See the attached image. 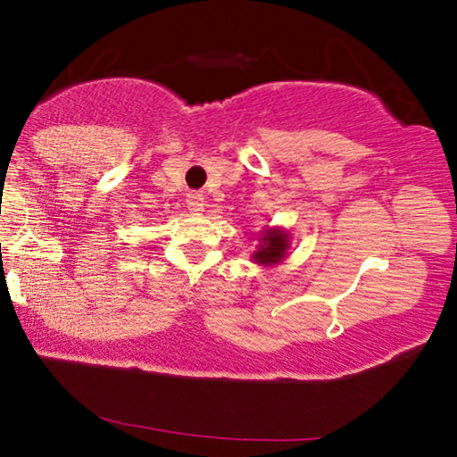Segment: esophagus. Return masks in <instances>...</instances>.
Listing matches in <instances>:
<instances>
[{
    "mask_svg": "<svg viewBox=\"0 0 457 457\" xmlns=\"http://www.w3.org/2000/svg\"><path fill=\"white\" fill-rule=\"evenodd\" d=\"M187 208H189L193 214H202V212L205 210V202H204L202 193H189V195H187Z\"/></svg>",
    "mask_w": 457,
    "mask_h": 457,
    "instance_id": "1",
    "label": "esophagus"
}]
</instances>
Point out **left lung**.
Segmentation results:
<instances>
[{
    "instance_id": "1",
    "label": "left lung",
    "mask_w": 457,
    "mask_h": 457,
    "mask_svg": "<svg viewBox=\"0 0 457 457\" xmlns=\"http://www.w3.org/2000/svg\"><path fill=\"white\" fill-rule=\"evenodd\" d=\"M291 233L285 227H264L255 249L252 252V262L264 268H274L289 255Z\"/></svg>"
}]
</instances>
